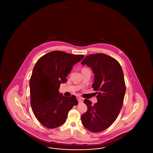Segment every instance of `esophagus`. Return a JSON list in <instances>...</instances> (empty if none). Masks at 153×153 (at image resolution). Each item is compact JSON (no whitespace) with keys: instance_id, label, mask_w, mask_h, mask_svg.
<instances>
[{"instance_id":"obj_1","label":"esophagus","mask_w":153,"mask_h":153,"mask_svg":"<svg viewBox=\"0 0 153 153\" xmlns=\"http://www.w3.org/2000/svg\"><path fill=\"white\" fill-rule=\"evenodd\" d=\"M77 100H78V102H83V100H84V99H82V98H81V97H77Z\"/></svg>"}]
</instances>
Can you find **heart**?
Returning a JSON list of instances; mask_svg holds the SVG:
<instances>
[{
    "mask_svg": "<svg viewBox=\"0 0 153 153\" xmlns=\"http://www.w3.org/2000/svg\"><path fill=\"white\" fill-rule=\"evenodd\" d=\"M87 69V68H84L82 69Z\"/></svg>",
    "mask_w": 153,
    "mask_h": 153,
    "instance_id": "heart-1",
    "label": "heart"
}]
</instances>
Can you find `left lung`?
<instances>
[{"instance_id":"obj_1","label":"left lung","mask_w":153,"mask_h":153,"mask_svg":"<svg viewBox=\"0 0 153 153\" xmlns=\"http://www.w3.org/2000/svg\"><path fill=\"white\" fill-rule=\"evenodd\" d=\"M95 74L92 88L97 102L85 99L87 111L81 117L85 128L93 132H102L117 119L123 104L126 84L122 68L115 58L102 53L90 54L82 61Z\"/></svg>"}]
</instances>
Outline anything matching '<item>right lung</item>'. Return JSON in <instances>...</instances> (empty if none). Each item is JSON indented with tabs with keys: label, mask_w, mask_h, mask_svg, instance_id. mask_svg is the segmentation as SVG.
<instances>
[{
	"label": "right lung",
	"mask_w": 153,
	"mask_h": 153,
	"mask_svg": "<svg viewBox=\"0 0 153 153\" xmlns=\"http://www.w3.org/2000/svg\"><path fill=\"white\" fill-rule=\"evenodd\" d=\"M84 55L52 51L39 58L30 80V104L39 122L48 128H54L65 122L69 111L78 104L74 95L66 97L58 89L66 82L73 66Z\"/></svg>",
	"instance_id": "add662e5"
}]
</instances>
